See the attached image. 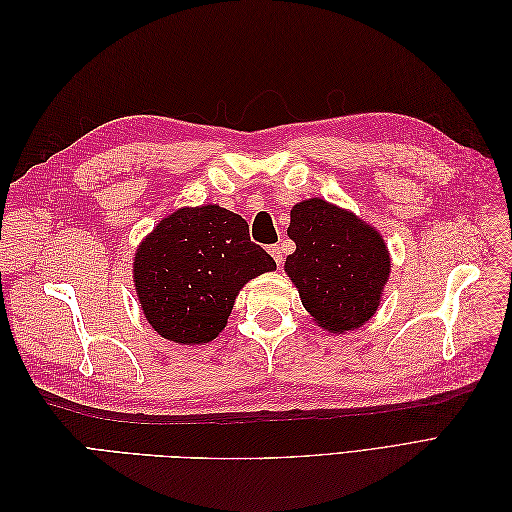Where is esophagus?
<instances>
[{"mask_svg": "<svg viewBox=\"0 0 512 512\" xmlns=\"http://www.w3.org/2000/svg\"><path fill=\"white\" fill-rule=\"evenodd\" d=\"M269 254L273 256L275 265L282 267V262H284V250H282V247H280V245H271V247H269Z\"/></svg>", "mask_w": 512, "mask_h": 512, "instance_id": "obj_1", "label": "esophagus"}]
</instances>
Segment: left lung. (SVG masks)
Segmentation results:
<instances>
[{
	"instance_id": "8db88e82",
	"label": "left lung",
	"mask_w": 512,
	"mask_h": 512,
	"mask_svg": "<svg viewBox=\"0 0 512 512\" xmlns=\"http://www.w3.org/2000/svg\"><path fill=\"white\" fill-rule=\"evenodd\" d=\"M288 237L297 245L284 271L320 329L344 335L378 312L391 275V254L376 226L324 198L290 209Z\"/></svg>"
}]
</instances>
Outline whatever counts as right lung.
Segmentation results:
<instances>
[{
  "label": "right lung",
  "instance_id": "right-lung-1",
  "mask_svg": "<svg viewBox=\"0 0 512 512\" xmlns=\"http://www.w3.org/2000/svg\"><path fill=\"white\" fill-rule=\"evenodd\" d=\"M275 269L241 215L220 205L181 207L138 243L132 282L145 320L181 346L209 344L228 324L241 288Z\"/></svg>",
  "mask_w": 512,
  "mask_h": 512
}]
</instances>
